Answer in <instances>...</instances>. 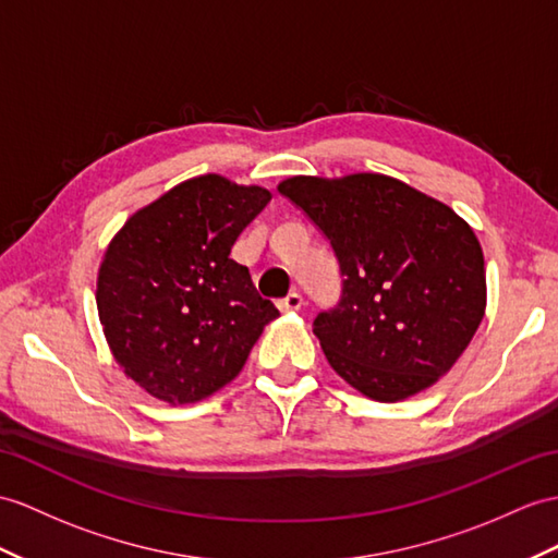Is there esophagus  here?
<instances>
[{"mask_svg": "<svg viewBox=\"0 0 558 558\" xmlns=\"http://www.w3.org/2000/svg\"><path fill=\"white\" fill-rule=\"evenodd\" d=\"M277 305H279L281 312H295V310L303 307V295L298 291H291L289 295H283Z\"/></svg>", "mask_w": 558, "mask_h": 558, "instance_id": "1", "label": "esophagus"}]
</instances>
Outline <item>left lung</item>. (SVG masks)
<instances>
[{"label": "left lung", "mask_w": 558, "mask_h": 558, "mask_svg": "<svg viewBox=\"0 0 558 558\" xmlns=\"http://www.w3.org/2000/svg\"><path fill=\"white\" fill-rule=\"evenodd\" d=\"M341 265L343 295L315 336L362 396L400 402L452 369L485 315L478 236L450 206L396 177L295 174L279 182Z\"/></svg>", "instance_id": "left-lung-1"}]
</instances>
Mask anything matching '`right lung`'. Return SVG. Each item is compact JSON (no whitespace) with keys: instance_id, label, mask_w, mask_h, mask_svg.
<instances>
[{"instance_id":"obj_1","label":"right lung","mask_w":558,"mask_h":558,"mask_svg":"<svg viewBox=\"0 0 558 558\" xmlns=\"http://www.w3.org/2000/svg\"><path fill=\"white\" fill-rule=\"evenodd\" d=\"M271 194L201 174L140 208L108 243L97 310L116 364L172 407L232 384L279 310L234 263V241Z\"/></svg>"}]
</instances>
